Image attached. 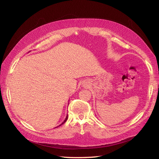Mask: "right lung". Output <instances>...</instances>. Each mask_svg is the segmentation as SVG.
I'll list each match as a JSON object with an SVG mask.
<instances>
[{"label":"right lung","mask_w":159,"mask_h":159,"mask_svg":"<svg viewBox=\"0 0 159 159\" xmlns=\"http://www.w3.org/2000/svg\"><path fill=\"white\" fill-rule=\"evenodd\" d=\"M68 114H67V115H66V119H65V120H64V121H63V122H62V123H61V124H60V125H59V126H60V125H62V124H64V123H66V121H67V119H68Z\"/></svg>","instance_id":"obj_1"}]
</instances>
